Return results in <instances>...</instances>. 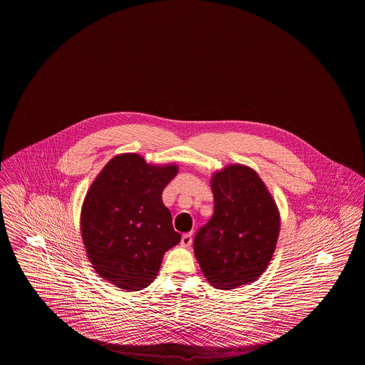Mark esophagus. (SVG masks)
<instances>
[{
    "label": "esophagus",
    "instance_id": "obj_1",
    "mask_svg": "<svg viewBox=\"0 0 365 365\" xmlns=\"http://www.w3.org/2000/svg\"><path fill=\"white\" fill-rule=\"evenodd\" d=\"M192 243V233H184L182 235V237H181V246L182 247H188V246H191Z\"/></svg>",
    "mask_w": 365,
    "mask_h": 365
}]
</instances>
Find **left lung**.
Listing matches in <instances>:
<instances>
[{
    "label": "left lung",
    "mask_w": 365,
    "mask_h": 365,
    "mask_svg": "<svg viewBox=\"0 0 365 365\" xmlns=\"http://www.w3.org/2000/svg\"><path fill=\"white\" fill-rule=\"evenodd\" d=\"M214 214L196 232L193 250L211 286L232 289L255 282L276 249L280 217L252 169L230 165L211 178Z\"/></svg>",
    "instance_id": "left-lung-1"
}]
</instances>
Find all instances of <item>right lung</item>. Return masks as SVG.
Returning a JSON list of instances; mask_svg holds the SVG:
<instances>
[{"mask_svg":"<svg viewBox=\"0 0 365 365\" xmlns=\"http://www.w3.org/2000/svg\"><path fill=\"white\" fill-rule=\"evenodd\" d=\"M175 165L153 166L137 154L113 158L93 181L81 214L82 239L97 273L128 291L150 286L181 235L162 202Z\"/></svg>","mask_w":365,"mask_h":365,"instance_id":"1","label":"right lung"}]
</instances>
